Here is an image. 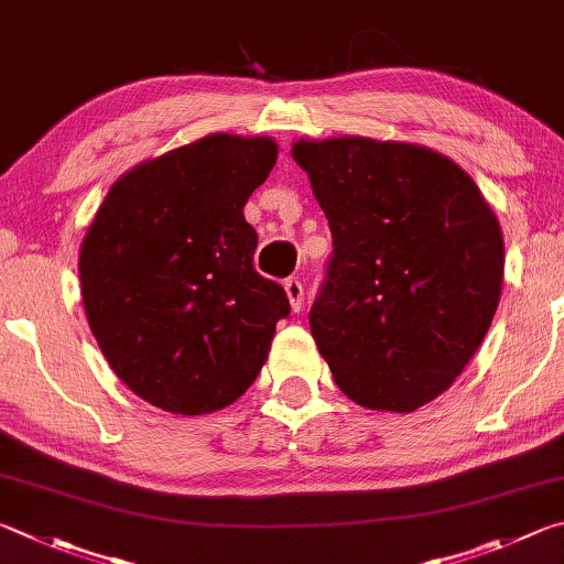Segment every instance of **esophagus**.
I'll return each mask as SVG.
<instances>
[{"label": "esophagus", "instance_id": "1", "mask_svg": "<svg viewBox=\"0 0 564 564\" xmlns=\"http://www.w3.org/2000/svg\"><path fill=\"white\" fill-rule=\"evenodd\" d=\"M284 292H288V300L292 304V312H300L304 307V288L300 280H294V276H290V280H284Z\"/></svg>", "mask_w": 564, "mask_h": 564}]
</instances>
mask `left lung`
I'll return each mask as SVG.
<instances>
[{
	"label": "left lung",
	"mask_w": 564,
	"mask_h": 564,
	"mask_svg": "<svg viewBox=\"0 0 564 564\" xmlns=\"http://www.w3.org/2000/svg\"><path fill=\"white\" fill-rule=\"evenodd\" d=\"M292 158L332 230L310 327L334 381L371 411L426 406L466 369L498 310L496 213L456 161L419 143L302 138Z\"/></svg>",
	"instance_id": "left-lung-1"
}]
</instances>
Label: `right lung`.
I'll return each instance as SVG.
<instances>
[{"label":"right lung","mask_w":564,"mask_h":564,"mask_svg":"<svg viewBox=\"0 0 564 564\" xmlns=\"http://www.w3.org/2000/svg\"><path fill=\"white\" fill-rule=\"evenodd\" d=\"M276 163L270 135L210 133L123 173L78 252L84 312L135 397L203 416L230 406L264 367L280 284L254 272L247 197Z\"/></svg>","instance_id":"1"}]
</instances>
